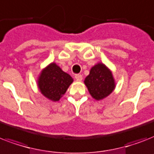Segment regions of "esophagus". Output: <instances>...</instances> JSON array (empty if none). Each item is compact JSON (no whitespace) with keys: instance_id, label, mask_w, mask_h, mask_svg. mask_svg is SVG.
<instances>
[{"instance_id":"esophagus-1","label":"esophagus","mask_w":154,"mask_h":154,"mask_svg":"<svg viewBox=\"0 0 154 154\" xmlns=\"http://www.w3.org/2000/svg\"><path fill=\"white\" fill-rule=\"evenodd\" d=\"M75 78H76V80L77 81H79V82H81L82 80V76L81 74H76L75 75Z\"/></svg>"}]
</instances>
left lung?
I'll use <instances>...</instances> for the list:
<instances>
[{
    "label": "left lung",
    "instance_id": "left-lung-1",
    "mask_svg": "<svg viewBox=\"0 0 154 154\" xmlns=\"http://www.w3.org/2000/svg\"><path fill=\"white\" fill-rule=\"evenodd\" d=\"M84 83L89 94L96 101H101L112 94L116 82L112 71L101 62L97 63L90 69Z\"/></svg>",
    "mask_w": 154,
    "mask_h": 154
}]
</instances>
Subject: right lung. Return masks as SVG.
I'll list each match as a JSON object with an SVG mask.
<instances>
[{"label": "right lung", "mask_w": 154, "mask_h": 154, "mask_svg": "<svg viewBox=\"0 0 154 154\" xmlns=\"http://www.w3.org/2000/svg\"><path fill=\"white\" fill-rule=\"evenodd\" d=\"M37 82L41 94L47 99L56 102L60 101L66 93L73 79L55 62H52L42 69Z\"/></svg>", "instance_id": "1"}]
</instances>
